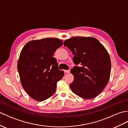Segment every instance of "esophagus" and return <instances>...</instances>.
Returning <instances> with one entry per match:
<instances>
[{"label":"esophagus","mask_w":128,"mask_h":128,"mask_svg":"<svg viewBox=\"0 0 128 128\" xmlns=\"http://www.w3.org/2000/svg\"><path fill=\"white\" fill-rule=\"evenodd\" d=\"M66 74H69L70 73V70H64Z\"/></svg>","instance_id":"esophagus-1"}]
</instances>
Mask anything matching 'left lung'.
<instances>
[{
    "label": "left lung",
    "instance_id": "1",
    "mask_svg": "<svg viewBox=\"0 0 128 128\" xmlns=\"http://www.w3.org/2000/svg\"><path fill=\"white\" fill-rule=\"evenodd\" d=\"M64 45L72 52L77 66L71 70L74 77L70 84L77 96L85 99L97 96L109 81L111 60L108 52L96 38L76 36L66 40Z\"/></svg>",
    "mask_w": 128,
    "mask_h": 128
}]
</instances>
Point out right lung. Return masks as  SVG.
I'll return each mask as SVG.
<instances>
[{"instance_id": "obj_1", "label": "right lung", "mask_w": 128, "mask_h": 128, "mask_svg": "<svg viewBox=\"0 0 128 128\" xmlns=\"http://www.w3.org/2000/svg\"><path fill=\"white\" fill-rule=\"evenodd\" d=\"M63 44L57 38H45L26 43L20 52L17 64L24 90L34 100L42 102L52 96L57 83L64 76L53 56Z\"/></svg>"}]
</instances>
